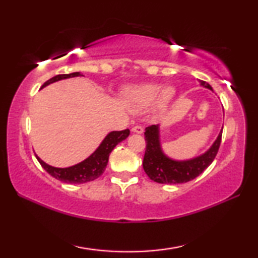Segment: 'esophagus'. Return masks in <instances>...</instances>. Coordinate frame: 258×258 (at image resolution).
<instances>
[{
	"label": "esophagus",
	"mask_w": 258,
	"mask_h": 258,
	"mask_svg": "<svg viewBox=\"0 0 258 258\" xmlns=\"http://www.w3.org/2000/svg\"><path fill=\"white\" fill-rule=\"evenodd\" d=\"M132 132L141 134V133H143V127H142L141 125H135V126H133V127H132Z\"/></svg>",
	"instance_id": "1"
}]
</instances>
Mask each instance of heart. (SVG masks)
Masks as SVG:
<instances>
[{"label":"heart","mask_w":258,"mask_h":258,"mask_svg":"<svg viewBox=\"0 0 258 258\" xmlns=\"http://www.w3.org/2000/svg\"><path fill=\"white\" fill-rule=\"evenodd\" d=\"M175 94L173 87L166 86L160 90L158 84H145L126 89L124 97L126 101L132 104L135 110H146L155 103L156 110L163 112Z\"/></svg>","instance_id":"obj_1"}]
</instances>
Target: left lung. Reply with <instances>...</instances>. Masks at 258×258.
I'll list each match as a JSON object with an SVG mask.
<instances>
[{
	"label": "left lung",
	"mask_w": 258,
	"mask_h": 258,
	"mask_svg": "<svg viewBox=\"0 0 258 258\" xmlns=\"http://www.w3.org/2000/svg\"><path fill=\"white\" fill-rule=\"evenodd\" d=\"M200 85L213 90L212 86L205 81H199ZM146 152L143 157V169L152 181L164 184H176L194 180L202 174L213 163L221 146L222 132L207 152L197 158L176 161L166 157L159 146L158 125H151L146 127Z\"/></svg>",
	"instance_id": "obj_1"
}]
</instances>
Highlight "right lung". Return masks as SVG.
<instances>
[{
  "label": "right lung",
  "instance_id": "add662e5",
  "mask_svg": "<svg viewBox=\"0 0 258 258\" xmlns=\"http://www.w3.org/2000/svg\"><path fill=\"white\" fill-rule=\"evenodd\" d=\"M81 73H72V74H61V75H56L54 77L50 78L49 81H46L42 87L51 84V83L63 80V78L69 77H75L80 76ZM130 135V130L126 128L124 131H113V132L109 133L106 139L103 140L101 145L95 150L89 158H86L84 161L77 164L75 166L67 168H56L52 167V166L45 164L44 161L41 160L36 156L38 163L45 171L50 174L51 176H53L56 180H60L61 182L64 183H85L93 181L95 178L102 175L104 169L107 167L109 155L113 150L119 142L123 141Z\"/></svg>",
  "mask_w": 258,
  "mask_h": 258
}]
</instances>
